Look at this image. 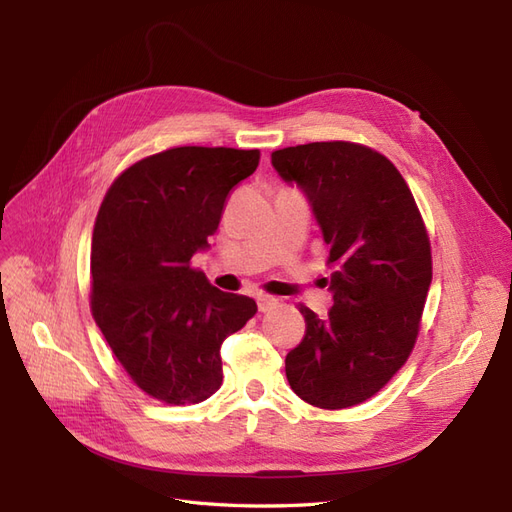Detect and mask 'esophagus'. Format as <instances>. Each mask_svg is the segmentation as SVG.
<instances>
[{
    "instance_id": "obj_1",
    "label": "esophagus",
    "mask_w": 512,
    "mask_h": 512,
    "mask_svg": "<svg viewBox=\"0 0 512 512\" xmlns=\"http://www.w3.org/2000/svg\"><path fill=\"white\" fill-rule=\"evenodd\" d=\"M256 301H258L260 312H269V309H273L277 305V299L269 297V294H258Z\"/></svg>"
}]
</instances>
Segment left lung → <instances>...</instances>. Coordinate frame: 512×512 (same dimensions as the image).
Listing matches in <instances>:
<instances>
[{
	"instance_id": "8db88e82",
	"label": "left lung",
	"mask_w": 512,
	"mask_h": 512,
	"mask_svg": "<svg viewBox=\"0 0 512 512\" xmlns=\"http://www.w3.org/2000/svg\"><path fill=\"white\" fill-rule=\"evenodd\" d=\"M271 164L305 194L335 265L329 314L301 305L307 331L286 354V378L316 408L356 406L412 352L431 286L425 224L404 177L374 149L309 143L273 151Z\"/></svg>"
}]
</instances>
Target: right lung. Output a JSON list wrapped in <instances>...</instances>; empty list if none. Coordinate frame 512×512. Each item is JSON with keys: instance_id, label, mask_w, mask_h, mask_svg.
<instances>
[{"instance_id": "1", "label": "right lung", "mask_w": 512, "mask_h": 512, "mask_svg": "<svg viewBox=\"0 0 512 512\" xmlns=\"http://www.w3.org/2000/svg\"><path fill=\"white\" fill-rule=\"evenodd\" d=\"M258 149L175 147L121 173L91 241V312L117 361L164 404L205 401L222 384V342L256 301L222 292L194 254L209 250L228 192L250 177Z\"/></svg>"}]
</instances>
